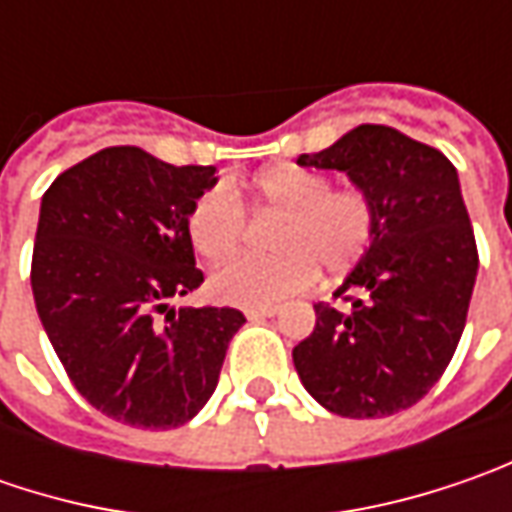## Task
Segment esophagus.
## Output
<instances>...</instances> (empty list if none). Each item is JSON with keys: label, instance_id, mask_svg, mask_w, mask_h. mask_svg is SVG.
<instances>
[{"label": "esophagus", "instance_id": "obj_1", "mask_svg": "<svg viewBox=\"0 0 512 512\" xmlns=\"http://www.w3.org/2000/svg\"><path fill=\"white\" fill-rule=\"evenodd\" d=\"M279 313H282V307H279V305L247 307V310H245L247 319H273V316H279Z\"/></svg>", "mask_w": 512, "mask_h": 512}]
</instances>
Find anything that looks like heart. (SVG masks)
<instances>
[{
	"instance_id": "obj_1",
	"label": "heart",
	"mask_w": 512,
	"mask_h": 512,
	"mask_svg": "<svg viewBox=\"0 0 512 512\" xmlns=\"http://www.w3.org/2000/svg\"><path fill=\"white\" fill-rule=\"evenodd\" d=\"M247 202L282 222L270 236L276 256L236 259L210 276V296L222 305L270 307L302 293L319 270L339 279L364 259L376 236V213L356 187L330 190L316 170L276 165L245 187ZM187 236L207 262H225L245 242V213L225 185L205 190L187 213Z\"/></svg>"
}]
</instances>
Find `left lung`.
I'll return each instance as SVG.
<instances>
[{
    "mask_svg": "<svg viewBox=\"0 0 512 512\" xmlns=\"http://www.w3.org/2000/svg\"><path fill=\"white\" fill-rule=\"evenodd\" d=\"M302 168L339 170L367 193L376 236L316 327L293 347L305 390L347 419L407 410L439 382L462 339L479 253L459 173L442 150L387 125H359Z\"/></svg>",
    "mask_w": 512,
    "mask_h": 512,
    "instance_id": "1",
    "label": "left lung"
}]
</instances>
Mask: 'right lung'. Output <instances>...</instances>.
I'll return each instance as SVG.
<instances>
[{
    "mask_svg": "<svg viewBox=\"0 0 512 512\" xmlns=\"http://www.w3.org/2000/svg\"><path fill=\"white\" fill-rule=\"evenodd\" d=\"M216 168L105 148L56 176L39 207L30 287L70 382L145 430L190 422L219 384L233 307H173L205 282L187 236Z\"/></svg>",
    "mask_w": 512,
    "mask_h": 512,
    "instance_id": "add662e5",
    "label": "right lung"
}]
</instances>
